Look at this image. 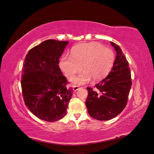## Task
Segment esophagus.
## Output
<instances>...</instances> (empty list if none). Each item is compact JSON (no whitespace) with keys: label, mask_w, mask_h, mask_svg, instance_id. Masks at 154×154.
Listing matches in <instances>:
<instances>
[{"label":"esophagus","mask_w":154,"mask_h":154,"mask_svg":"<svg viewBox=\"0 0 154 154\" xmlns=\"http://www.w3.org/2000/svg\"><path fill=\"white\" fill-rule=\"evenodd\" d=\"M81 87H80L79 86H76V85H74L73 86V91H77L78 90L80 89Z\"/></svg>","instance_id":"obj_1"}]
</instances>
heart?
<instances>
[{
	"label": "heart",
	"mask_w": 154,
	"mask_h": 154,
	"mask_svg": "<svg viewBox=\"0 0 154 154\" xmlns=\"http://www.w3.org/2000/svg\"><path fill=\"white\" fill-rule=\"evenodd\" d=\"M114 53L110 49L95 42L81 44L72 49L71 57L63 55L60 60V67L65 75L71 80L82 69L84 71L72 80L74 84L83 85L89 82L100 81L105 78L113 67Z\"/></svg>",
	"instance_id": "heart-1"
}]
</instances>
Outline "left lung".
Returning a JSON list of instances; mask_svg holds the SVG:
<instances>
[{"instance_id": "obj_1", "label": "left lung", "mask_w": 154, "mask_h": 154, "mask_svg": "<svg viewBox=\"0 0 154 154\" xmlns=\"http://www.w3.org/2000/svg\"><path fill=\"white\" fill-rule=\"evenodd\" d=\"M116 52L113 67L106 77L96 85V90L87 87L85 102L92 118L107 121L119 114L127 105L132 79L128 62L122 49L110 42Z\"/></svg>"}]
</instances>
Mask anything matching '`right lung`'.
<instances>
[{"instance_id": "obj_1", "label": "right lung", "mask_w": 154, "mask_h": 154, "mask_svg": "<svg viewBox=\"0 0 154 154\" xmlns=\"http://www.w3.org/2000/svg\"><path fill=\"white\" fill-rule=\"evenodd\" d=\"M68 41L49 39L32 48L26 54L21 79L25 105L39 119L53 122L63 118L72 88H67L59 58Z\"/></svg>"}]
</instances>
